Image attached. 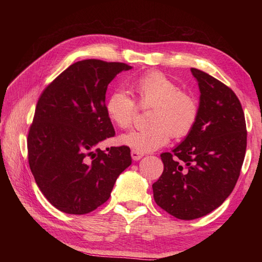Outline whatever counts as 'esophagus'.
Returning <instances> with one entry per match:
<instances>
[{
	"label": "esophagus",
	"mask_w": 262,
	"mask_h": 262,
	"mask_svg": "<svg viewBox=\"0 0 262 262\" xmlns=\"http://www.w3.org/2000/svg\"><path fill=\"white\" fill-rule=\"evenodd\" d=\"M132 158L134 159V161H139V159H141L142 157L144 156L143 152H140V151H136V150H132Z\"/></svg>",
	"instance_id": "1"
}]
</instances>
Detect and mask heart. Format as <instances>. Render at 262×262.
I'll list each match as a JSON object with an SVG mask.
<instances>
[{
    "instance_id": "heart-1",
    "label": "heart",
    "mask_w": 262,
    "mask_h": 262,
    "mask_svg": "<svg viewBox=\"0 0 262 262\" xmlns=\"http://www.w3.org/2000/svg\"><path fill=\"white\" fill-rule=\"evenodd\" d=\"M130 88L135 100L125 91H113L106 100V114L115 126L128 129L135 120L137 103L141 108L151 107L148 114L150 126L122 135L121 144L140 152L154 151L165 145L171 135L183 139L193 130L199 117L198 101L188 92L179 90L165 75L143 74L132 82Z\"/></svg>"
}]
</instances>
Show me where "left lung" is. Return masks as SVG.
Returning <instances> with one entry per match:
<instances>
[{"mask_svg":"<svg viewBox=\"0 0 262 262\" xmlns=\"http://www.w3.org/2000/svg\"><path fill=\"white\" fill-rule=\"evenodd\" d=\"M200 88L193 130L171 152L152 185L157 205L179 220L209 214L225 201L241 174L246 152L245 115L236 94L219 79L192 68Z\"/></svg>","mask_w":262,"mask_h":262,"instance_id":"left-lung-1","label":"left lung"}]
</instances>
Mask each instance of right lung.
I'll use <instances>...</instances> for the list:
<instances>
[{
    "mask_svg": "<svg viewBox=\"0 0 262 262\" xmlns=\"http://www.w3.org/2000/svg\"><path fill=\"white\" fill-rule=\"evenodd\" d=\"M130 68L97 59L75 62L39 97L28 135L29 165L41 193L66 214H88L105 203L132 164L127 145L96 148L115 135L105 108L107 85Z\"/></svg>",
    "mask_w": 262,
    "mask_h": 262,
    "instance_id": "1",
    "label": "right lung"
}]
</instances>
